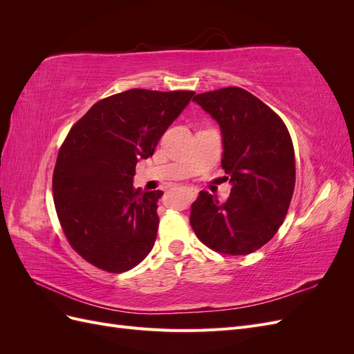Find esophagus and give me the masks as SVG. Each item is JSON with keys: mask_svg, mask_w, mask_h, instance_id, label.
<instances>
[{"mask_svg": "<svg viewBox=\"0 0 354 354\" xmlns=\"http://www.w3.org/2000/svg\"><path fill=\"white\" fill-rule=\"evenodd\" d=\"M185 192H186L187 196H189L190 199H195L196 195H198V190H196L195 187H185Z\"/></svg>", "mask_w": 354, "mask_h": 354, "instance_id": "34e87169", "label": "esophagus"}]
</instances>
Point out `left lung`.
I'll return each mask as SVG.
<instances>
[{
    "label": "left lung",
    "mask_w": 354,
    "mask_h": 354,
    "mask_svg": "<svg viewBox=\"0 0 354 354\" xmlns=\"http://www.w3.org/2000/svg\"><path fill=\"white\" fill-rule=\"evenodd\" d=\"M220 127L221 167L230 195L220 202L205 190L192 203L190 226L211 250L246 255L282 226L295 186L291 136L269 106L239 87L194 99Z\"/></svg>",
    "instance_id": "1"
}]
</instances>
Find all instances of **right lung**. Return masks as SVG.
Here are the masks:
<instances>
[{"mask_svg":"<svg viewBox=\"0 0 354 354\" xmlns=\"http://www.w3.org/2000/svg\"><path fill=\"white\" fill-rule=\"evenodd\" d=\"M194 95L133 88L97 102L71 128L59 151L53 194L63 232L84 260L122 273L152 251L164 194L136 189V165L153 155Z\"/></svg>","mask_w":354,"mask_h":354,"instance_id":"obj_1","label":"right lung"}]
</instances>
